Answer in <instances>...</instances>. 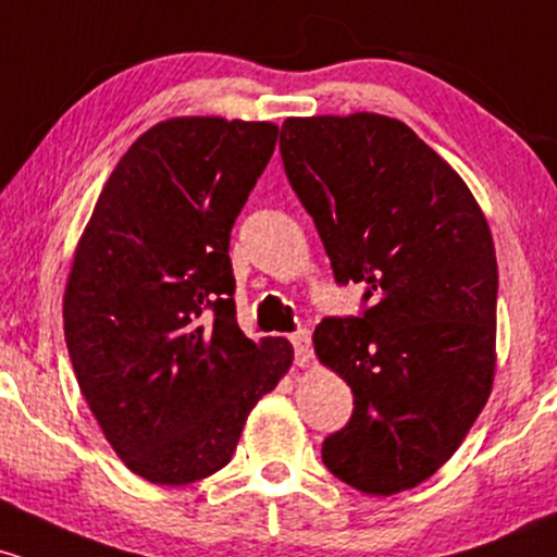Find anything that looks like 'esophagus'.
Listing matches in <instances>:
<instances>
[{
	"label": "esophagus",
	"mask_w": 557,
	"mask_h": 557,
	"mask_svg": "<svg viewBox=\"0 0 557 557\" xmlns=\"http://www.w3.org/2000/svg\"><path fill=\"white\" fill-rule=\"evenodd\" d=\"M293 350H296V363L298 367H306L311 361V332L309 330H298L290 335Z\"/></svg>",
	"instance_id": "1"
}]
</instances>
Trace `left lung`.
Returning a JSON list of instances; mask_svg holds the SVG:
<instances>
[{"instance_id": "left-lung-1", "label": "left lung", "mask_w": 557, "mask_h": 557, "mask_svg": "<svg viewBox=\"0 0 557 557\" xmlns=\"http://www.w3.org/2000/svg\"><path fill=\"white\" fill-rule=\"evenodd\" d=\"M285 175L314 216L359 317L314 330L319 361L354 389V417L322 445L337 479L395 495L443 466L490 398L497 259L476 198L400 120L287 117Z\"/></svg>"}]
</instances>
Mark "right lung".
<instances>
[{
	"mask_svg": "<svg viewBox=\"0 0 557 557\" xmlns=\"http://www.w3.org/2000/svg\"><path fill=\"white\" fill-rule=\"evenodd\" d=\"M274 144L272 123L149 127L75 248L62 306L70 361L114 453L154 484L227 466L251 408L293 363L285 337L240 332L227 253Z\"/></svg>",
	"mask_w": 557,
	"mask_h": 557,
	"instance_id": "obj_1",
	"label": "right lung"
}]
</instances>
